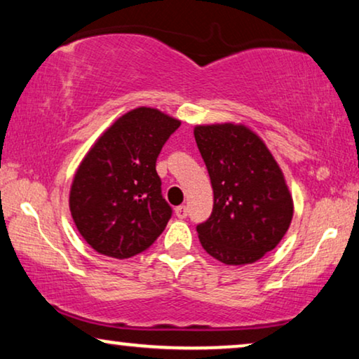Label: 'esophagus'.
Returning a JSON list of instances; mask_svg holds the SVG:
<instances>
[{
  "label": "esophagus",
  "mask_w": 359,
  "mask_h": 359,
  "mask_svg": "<svg viewBox=\"0 0 359 359\" xmlns=\"http://www.w3.org/2000/svg\"><path fill=\"white\" fill-rule=\"evenodd\" d=\"M175 214L178 219H186L188 217V208L186 205H180V208L175 209Z\"/></svg>",
  "instance_id": "1"
}]
</instances>
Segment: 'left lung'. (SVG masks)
<instances>
[{
  "mask_svg": "<svg viewBox=\"0 0 359 359\" xmlns=\"http://www.w3.org/2000/svg\"><path fill=\"white\" fill-rule=\"evenodd\" d=\"M194 139L214 189L212 214L196 227L201 245L225 264L257 262L276 248L292 219L281 170L243 126H198Z\"/></svg>",
  "mask_w": 359,
  "mask_h": 359,
  "instance_id": "obj_1",
  "label": "left lung"
}]
</instances>
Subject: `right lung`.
Instances as JSON below:
<instances>
[{
	"label": "right lung",
	"mask_w": 359,
	"mask_h": 359,
	"mask_svg": "<svg viewBox=\"0 0 359 359\" xmlns=\"http://www.w3.org/2000/svg\"><path fill=\"white\" fill-rule=\"evenodd\" d=\"M181 122L139 107L119 117L78 168L72 217L97 253L130 258L163 232L173 209L161 194L156 158Z\"/></svg>",
	"instance_id": "right-lung-1"
}]
</instances>
